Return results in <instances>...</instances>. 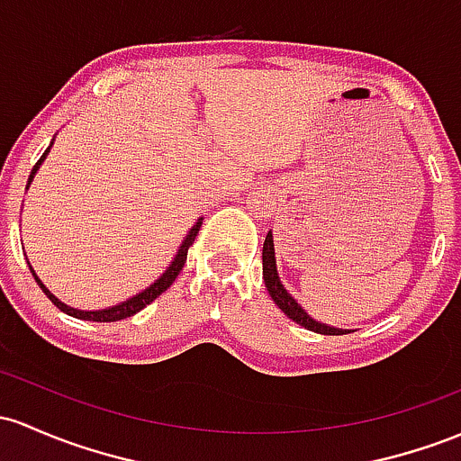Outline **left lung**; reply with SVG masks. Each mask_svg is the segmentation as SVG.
Returning <instances> with one entry per match:
<instances>
[{"instance_id":"8db88e82","label":"left lung","mask_w":461,"mask_h":461,"mask_svg":"<svg viewBox=\"0 0 461 461\" xmlns=\"http://www.w3.org/2000/svg\"><path fill=\"white\" fill-rule=\"evenodd\" d=\"M262 276H265V285L269 295L273 297L280 311L285 312L288 320H293L300 326L308 328L312 332H320V335H348L350 330H341V328H330L326 323H320L306 315L304 308L297 304L291 295L286 293V288L282 286L280 277H277V269H276V251H273V236L271 231L267 234L265 239V247H262Z\"/></svg>"}]
</instances>
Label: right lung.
Instances as JSON below:
<instances>
[{
    "label": "right lung",
    "mask_w": 461,
    "mask_h": 461,
    "mask_svg": "<svg viewBox=\"0 0 461 461\" xmlns=\"http://www.w3.org/2000/svg\"><path fill=\"white\" fill-rule=\"evenodd\" d=\"M48 153H50V149L45 150V153L41 155V159H39V161H37V166H34V168H32V173H30V181H32L34 173H37V168H39V166H41V161L45 159V155H48ZM201 222H203V221L199 219V222H196V225L192 227V230H190V234L185 236L184 245H181V249L176 251V258H175V260H173V265L168 267V271H166L164 276H161L159 280L155 282V285H150L149 288H146V291H141L140 295L131 297V300L122 302V304H118V306H111V308H104V311H78V308H72V306L63 304V302L57 300V297H54L52 293H50L48 288H45L43 282L39 280V277H37V273L32 271V267H30V271H32L34 280H37V285L41 286V291L45 293V295L50 297V302H52V304L57 306L59 311H63L65 315H72V317H76V320H87V321H120V320H126V317L135 315V312H140L141 308H144V306H149L150 302L157 300V297H159L161 293H164V291H168L170 285H173V282L176 280V276H179L181 269H184L185 260H188V249H190V247H192V242H194L196 234H199V230H201Z\"/></svg>",
    "instance_id": "add662e5"
}]
</instances>
